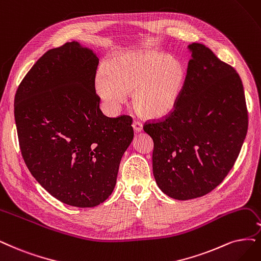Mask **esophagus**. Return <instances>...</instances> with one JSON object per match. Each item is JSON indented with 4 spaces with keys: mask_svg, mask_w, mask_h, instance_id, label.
Listing matches in <instances>:
<instances>
[{
    "mask_svg": "<svg viewBox=\"0 0 261 261\" xmlns=\"http://www.w3.org/2000/svg\"><path fill=\"white\" fill-rule=\"evenodd\" d=\"M132 127H133V130L136 132H141L143 130V124L138 121V120H134L133 123H132Z\"/></svg>",
    "mask_w": 261,
    "mask_h": 261,
    "instance_id": "esophagus-1",
    "label": "esophagus"
}]
</instances>
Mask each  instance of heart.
I'll use <instances>...</instances> for the list:
<instances>
[{
	"instance_id": "b5f03b06",
	"label": "heart",
	"mask_w": 261,
	"mask_h": 261,
	"mask_svg": "<svg viewBox=\"0 0 261 261\" xmlns=\"http://www.w3.org/2000/svg\"><path fill=\"white\" fill-rule=\"evenodd\" d=\"M185 81V67L176 59L153 51H125L110 58L96 73L94 86L112 111L132 93L139 115L160 119L176 108Z\"/></svg>"
}]
</instances>
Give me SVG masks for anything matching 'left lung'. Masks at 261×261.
Instances as JSON below:
<instances>
[{
    "label": "left lung",
    "instance_id": "1",
    "mask_svg": "<svg viewBox=\"0 0 261 261\" xmlns=\"http://www.w3.org/2000/svg\"><path fill=\"white\" fill-rule=\"evenodd\" d=\"M186 81L169 116L146 122L153 141L152 172L162 192L176 200L204 196L232 169L248 116L243 84L232 66L206 46H188Z\"/></svg>",
    "mask_w": 261,
    "mask_h": 261
}]
</instances>
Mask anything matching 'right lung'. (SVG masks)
I'll use <instances>...</instances> for the list:
<instances>
[{"instance_id": "obj_1", "label": "right lung", "mask_w": 261, "mask_h": 261, "mask_svg": "<svg viewBox=\"0 0 261 261\" xmlns=\"http://www.w3.org/2000/svg\"><path fill=\"white\" fill-rule=\"evenodd\" d=\"M99 59L79 42L45 53L19 85L15 121L33 177L63 203L93 207L108 199L133 139L130 116L106 117L94 79Z\"/></svg>"}]
</instances>
